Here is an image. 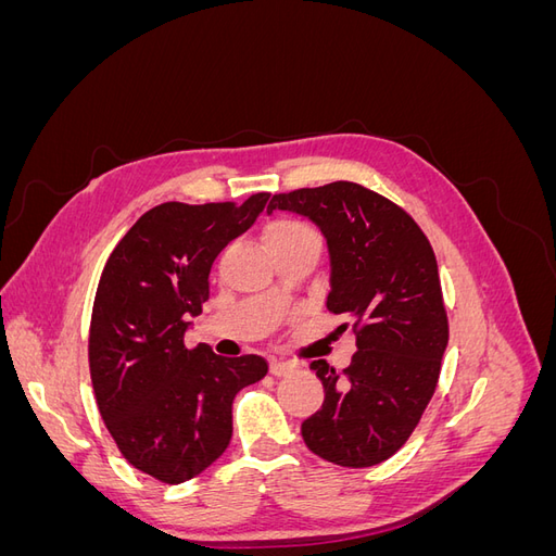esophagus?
I'll return each mask as SVG.
<instances>
[{
	"instance_id": "1",
	"label": "esophagus",
	"mask_w": 556,
	"mask_h": 556,
	"mask_svg": "<svg viewBox=\"0 0 556 556\" xmlns=\"http://www.w3.org/2000/svg\"><path fill=\"white\" fill-rule=\"evenodd\" d=\"M296 371V364L292 362H280V359H271V376L282 378V376H292Z\"/></svg>"
}]
</instances>
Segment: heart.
<instances>
[{"mask_svg": "<svg viewBox=\"0 0 556 556\" xmlns=\"http://www.w3.org/2000/svg\"><path fill=\"white\" fill-rule=\"evenodd\" d=\"M304 239L319 241L317 233L308 225L292 220V217H278V220H274L264 231L266 248H276L282 243H294V241H304Z\"/></svg>", "mask_w": 556, "mask_h": 556, "instance_id": "obj_1", "label": "heart"}]
</instances>
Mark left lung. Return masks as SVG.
<instances>
[{"label": "left lung", "instance_id": "obj_1", "mask_svg": "<svg viewBox=\"0 0 556 556\" xmlns=\"http://www.w3.org/2000/svg\"><path fill=\"white\" fill-rule=\"evenodd\" d=\"M276 208L308 217L325 233L327 308L357 333L341 374L325 359L311 364L325 403L301 435L331 464L376 466L410 439L439 384L447 313L433 248L406 211L357 182L274 194L266 213Z\"/></svg>", "mask_w": 556, "mask_h": 556}]
</instances>
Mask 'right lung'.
I'll return each mask as SVG.
<instances>
[{"mask_svg":"<svg viewBox=\"0 0 556 556\" xmlns=\"http://www.w3.org/2000/svg\"><path fill=\"white\" fill-rule=\"evenodd\" d=\"M268 197L150 208L99 278L88 341L97 406L123 457L160 482L180 484L223 457L233 396L268 371L257 355L220 357L182 341L208 301L215 257L252 227Z\"/></svg>","mask_w":556,"mask_h":556,"instance_id":"obj_1","label":"right lung"}]
</instances>
